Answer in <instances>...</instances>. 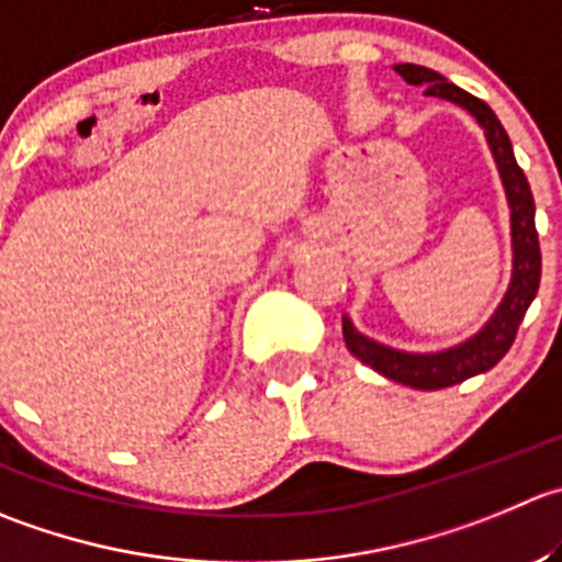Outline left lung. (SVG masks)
<instances>
[{"label": "left lung", "mask_w": 562, "mask_h": 562, "mask_svg": "<svg viewBox=\"0 0 562 562\" xmlns=\"http://www.w3.org/2000/svg\"><path fill=\"white\" fill-rule=\"evenodd\" d=\"M392 68H395V74L403 76L406 85L423 87L428 98H442V101L456 103V106L467 109L477 120L483 136H486L488 150H492L494 165H497L505 200H508L510 209V252H514V260H510L508 291H505L503 302L497 304L492 318L475 335L456 342V346L437 348V351H403V348L384 346V342L362 335L353 326V321L342 315V340H346L348 351L359 362L373 368L384 379L406 384L412 390H442V386L461 384V381L472 379V375L492 370L508 353V348L514 346L516 329H519L527 307L536 299L538 282H541L536 203H532V192L525 172L516 165L514 145H510L503 123L488 109L486 101L470 95L467 90L456 87L453 81L445 79L442 74L423 68V65L401 63L392 65Z\"/></svg>", "instance_id": "1"}]
</instances>
